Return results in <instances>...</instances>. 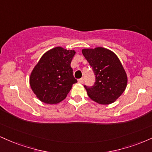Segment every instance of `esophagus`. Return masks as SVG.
<instances>
[{
    "label": "esophagus",
    "mask_w": 152,
    "mask_h": 152,
    "mask_svg": "<svg viewBox=\"0 0 152 152\" xmlns=\"http://www.w3.org/2000/svg\"><path fill=\"white\" fill-rule=\"evenodd\" d=\"M83 81H84V80H83V78H79V79L78 80V83H83Z\"/></svg>",
    "instance_id": "34e87169"
}]
</instances>
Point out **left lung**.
<instances>
[{"label":"left lung","instance_id":"obj_1","mask_svg":"<svg viewBox=\"0 0 152 152\" xmlns=\"http://www.w3.org/2000/svg\"><path fill=\"white\" fill-rule=\"evenodd\" d=\"M82 53L91 66L96 77L94 86H84L89 98L104 105L114 102L127 85L126 71L117 56L102 47L84 48Z\"/></svg>","mask_w":152,"mask_h":152}]
</instances>
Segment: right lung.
Here are the masks:
<instances>
[{
    "label": "right lung",
    "instance_id": "obj_1",
    "mask_svg": "<svg viewBox=\"0 0 152 152\" xmlns=\"http://www.w3.org/2000/svg\"><path fill=\"white\" fill-rule=\"evenodd\" d=\"M76 51L56 47L46 52L33 69L30 86L36 97L46 104H58L77 82L71 63Z\"/></svg>",
    "mask_w": 152,
    "mask_h": 152
}]
</instances>
